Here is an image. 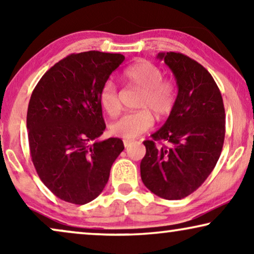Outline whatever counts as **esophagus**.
I'll return each instance as SVG.
<instances>
[{"label":"esophagus","mask_w":254,"mask_h":254,"mask_svg":"<svg viewBox=\"0 0 254 254\" xmlns=\"http://www.w3.org/2000/svg\"><path fill=\"white\" fill-rule=\"evenodd\" d=\"M131 143V141H129V140H124V145L125 147H128V145H129Z\"/></svg>","instance_id":"1"}]
</instances>
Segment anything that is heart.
Masks as SVG:
<instances>
[{"mask_svg":"<svg viewBox=\"0 0 254 254\" xmlns=\"http://www.w3.org/2000/svg\"><path fill=\"white\" fill-rule=\"evenodd\" d=\"M161 68L152 62L141 60L126 68L123 79L127 84L140 89L137 107L141 110L121 116L110 126L113 135L121 138H135L149 130L154 124V117L163 119L172 112L177 100V86L165 79ZM99 104L103 111L111 117L120 112L118 89L113 82L107 81L100 89Z\"/></svg>","mask_w":254,"mask_h":254,"instance_id":"b5f03b06","label":"heart"}]
</instances>
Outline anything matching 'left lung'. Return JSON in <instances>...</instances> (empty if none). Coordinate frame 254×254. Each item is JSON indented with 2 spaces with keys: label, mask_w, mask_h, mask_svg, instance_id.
<instances>
[{
  "label": "left lung",
  "mask_w": 254,
  "mask_h": 254,
  "mask_svg": "<svg viewBox=\"0 0 254 254\" xmlns=\"http://www.w3.org/2000/svg\"><path fill=\"white\" fill-rule=\"evenodd\" d=\"M171 69L178 95L168 120L143 142L141 178L159 197L179 200L202 185L220 158L225 112L220 89L204 67L182 53H159ZM161 141L166 144L158 145Z\"/></svg>",
  "instance_id": "left-lung-1"
}]
</instances>
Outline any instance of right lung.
<instances>
[{
	"label": "right lung",
	"mask_w": 254,
	"mask_h": 254,
	"mask_svg": "<svg viewBox=\"0 0 254 254\" xmlns=\"http://www.w3.org/2000/svg\"><path fill=\"white\" fill-rule=\"evenodd\" d=\"M124 60L98 51L70 54L45 72L31 95V158L45 186L65 202L96 199L125 149L118 137L95 141L106 128L99 91Z\"/></svg>",
	"instance_id": "obj_1"
}]
</instances>
